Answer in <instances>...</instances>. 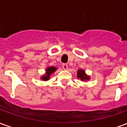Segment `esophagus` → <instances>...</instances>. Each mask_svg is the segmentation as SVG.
Listing matches in <instances>:
<instances>
[{
	"label": "esophagus",
	"instance_id": "1",
	"mask_svg": "<svg viewBox=\"0 0 127 127\" xmlns=\"http://www.w3.org/2000/svg\"><path fill=\"white\" fill-rule=\"evenodd\" d=\"M63 69H64V70H66V69H68V65H67L66 64H63Z\"/></svg>",
	"mask_w": 127,
	"mask_h": 127
}]
</instances>
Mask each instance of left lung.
<instances>
[{"label": "left lung", "mask_w": 127, "mask_h": 127, "mask_svg": "<svg viewBox=\"0 0 127 127\" xmlns=\"http://www.w3.org/2000/svg\"><path fill=\"white\" fill-rule=\"evenodd\" d=\"M77 77L80 78V80H82V81L85 80H89V78H90L89 76L85 74L84 71H83L82 69L78 70V71H77Z\"/></svg>", "instance_id": "left-lung-1"}]
</instances>
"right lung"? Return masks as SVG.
<instances>
[{
	"label": "right lung",
	"instance_id": "obj_1",
	"mask_svg": "<svg viewBox=\"0 0 127 127\" xmlns=\"http://www.w3.org/2000/svg\"><path fill=\"white\" fill-rule=\"evenodd\" d=\"M56 69L54 66H50V67H48L46 70V75H45V76H43L42 77V80H45V81H46V80H49V77H50V75L52 73L55 71Z\"/></svg>",
	"mask_w": 127,
	"mask_h": 127
}]
</instances>
